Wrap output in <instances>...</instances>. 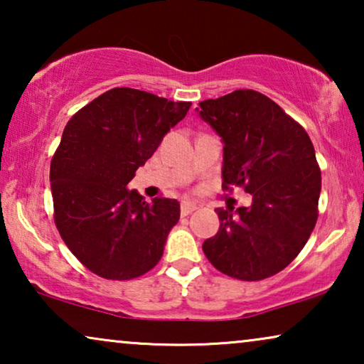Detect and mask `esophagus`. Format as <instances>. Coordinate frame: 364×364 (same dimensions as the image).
<instances>
[{
	"label": "esophagus",
	"mask_w": 364,
	"mask_h": 364,
	"mask_svg": "<svg viewBox=\"0 0 364 364\" xmlns=\"http://www.w3.org/2000/svg\"><path fill=\"white\" fill-rule=\"evenodd\" d=\"M196 208H197V205L193 202H182L181 203V213L183 217L188 215V213H192Z\"/></svg>",
	"instance_id": "34e87169"
}]
</instances>
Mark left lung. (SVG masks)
I'll return each mask as SVG.
<instances>
[{
	"instance_id": "left-lung-1",
	"label": "left lung",
	"mask_w": 364,
	"mask_h": 364,
	"mask_svg": "<svg viewBox=\"0 0 364 364\" xmlns=\"http://www.w3.org/2000/svg\"><path fill=\"white\" fill-rule=\"evenodd\" d=\"M223 141L222 188L242 187L250 207L217 208L220 228L203 242L225 275L258 282L290 265L318 218L321 172L305 129L265 94L238 89L197 109Z\"/></svg>"
}]
</instances>
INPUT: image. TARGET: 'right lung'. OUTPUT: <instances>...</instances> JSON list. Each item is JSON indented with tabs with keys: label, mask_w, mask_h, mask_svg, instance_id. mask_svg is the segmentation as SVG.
<instances>
[{
	"label": "right lung",
	"mask_w": 364,
	"mask_h": 364,
	"mask_svg": "<svg viewBox=\"0 0 364 364\" xmlns=\"http://www.w3.org/2000/svg\"><path fill=\"white\" fill-rule=\"evenodd\" d=\"M192 102L114 87L74 114L49 171L54 223L73 255L106 280H132L161 260L178 222L176 198L147 203L127 183Z\"/></svg>",
	"instance_id": "right-lung-1"
}]
</instances>
